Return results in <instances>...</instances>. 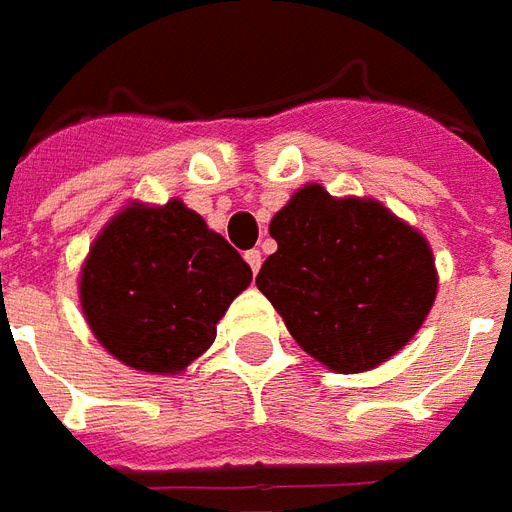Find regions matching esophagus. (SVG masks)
Here are the masks:
<instances>
[{
  "mask_svg": "<svg viewBox=\"0 0 512 512\" xmlns=\"http://www.w3.org/2000/svg\"><path fill=\"white\" fill-rule=\"evenodd\" d=\"M246 263H249V268H252V271H260V263H263V255H260V249H249V252H246Z\"/></svg>",
  "mask_w": 512,
  "mask_h": 512,
  "instance_id": "obj_1",
  "label": "esophagus"
}]
</instances>
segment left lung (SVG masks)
<instances>
[{
  "label": "left lung",
  "instance_id": "8db88e82",
  "mask_svg": "<svg viewBox=\"0 0 512 512\" xmlns=\"http://www.w3.org/2000/svg\"><path fill=\"white\" fill-rule=\"evenodd\" d=\"M257 288L293 340L334 373H365L419 332L439 277L425 235L378 200L310 183L271 219Z\"/></svg>",
  "mask_w": 512,
  "mask_h": 512
}]
</instances>
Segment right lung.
I'll use <instances>...</instances> for the list:
<instances>
[{
  "label": "right lung",
  "instance_id": "right-lung-1",
  "mask_svg": "<svg viewBox=\"0 0 512 512\" xmlns=\"http://www.w3.org/2000/svg\"><path fill=\"white\" fill-rule=\"evenodd\" d=\"M252 268L180 200L131 202L98 233L82 266L84 318L123 365L175 376L216 340V323Z\"/></svg>",
  "mask_w": 512,
  "mask_h": 512
}]
</instances>
